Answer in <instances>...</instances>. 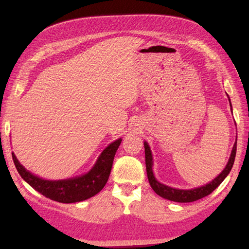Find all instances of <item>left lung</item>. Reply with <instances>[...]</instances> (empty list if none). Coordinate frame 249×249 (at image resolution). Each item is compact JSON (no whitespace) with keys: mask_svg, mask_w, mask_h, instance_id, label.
Listing matches in <instances>:
<instances>
[{"mask_svg":"<svg viewBox=\"0 0 249 249\" xmlns=\"http://www.w3.org/2000/svg\"><path fill=\"white\" fill-rule=\"evenodd\" d=\"M236 145H237V137H236V142L233 146V149H231L229 162H227L224 170H223L215 179L211 181V182L208 184L202 185L200 188L191 189V190H180V189L168 187V185L160 183L156 180L153 172V155H151L148 144L145 142L144 147H145V158H146L145 159L146 170H147V177H148L150 187L153 188V190L157 193L158 196L163 197V199H167L170 201L180 202V203H187V202H193V201L200 200L202 197L209 196L210 193H212L214 190H215L218 185L223 182V180L226 178L227 175L230 174L231 167L234 165V160L236 156Z\"/></svg>","mask_w":249,"mask_h":249,"instance_id":"1","label":"left lung"}]
</instances>
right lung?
Returning a JSON list of instances; mask_svg holds the SVG:
<instances>
[{"label":"right lung","mask_w":249,"mask_h":249,"mask_svg":"<svg viewBox=\"0 0 249 249\" xmlns=\"http://www.w3.org/2000/svg\"><path fill=\"white\" fill-rule=\"evenodd\" d=\"M122 140L109 144L96 160L93 168L88 174L65 180H45L33 175L20 165L14 153H12L14 165L20 177L26 182L50 200L61 203H74L95 196L104 188L111 174L113 160Z\"/></svg>","instance_id":"right-lung-1"}]
</instances>
